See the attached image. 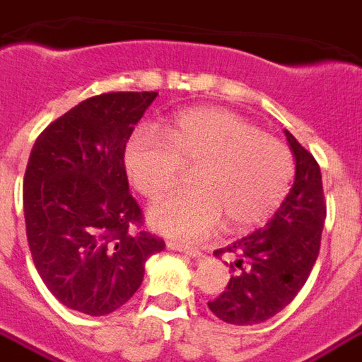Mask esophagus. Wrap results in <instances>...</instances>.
<instances>
[{
  "label": "esophagus",
  "instance_id": "esophagus-1",
  "mask_svg": "<svg viewBox=\"0 0 362 362\" xmlns=\"http://www.w3.org/2000/svg\"><path fill=\"white\" fill-rule=\"evenodd\" d=\"M167 247H169V250H176V252H184V255L192 256V258H201V256H203V252H201L199 248L193 247V245H186V243L169 241V243H167Z\"/></svg>",
  "mask_w": 362,
  "mask_h": 362
}]
</instances>
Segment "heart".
<instances>
[{
  "mask_svg": "<svg viewBox=\"0 0 362 362\" xmlns=\"http://www.w3.org/2000/svg\"><path fill=\"white\" fill-rule=\"evenodd\" d=\"M165 139L140 131L125 150L127 175L150 201L173 192L184 169L197 170V192L150 211V226L163 235L201 239L220 228L224 214L233 228H250L285 199L294 175L291 150L239 115L216 107L189 110L167 127Z\"/></svg>",
  "mask_w": 362,
  "mask_h": 362,
  "instance_id": "obj_1",
  "label": "heart"
}]
</instances>
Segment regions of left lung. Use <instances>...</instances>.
<instances>
[{
    "label": "left lung",
    "instance_id": "left-lung-1",
    "mask_svg": "<svg viewBox=\"0 0 362 362\" xmlns=\"http://www.w3.org/2000/svg\"><path fill=\"white\" fill-rule=\"evenodd\" d=\"M296 175L291 192L267 226L241 237L216 255L237 256V272L209 310L230 325H258L294 300L310 277L321 248L327 216L319 163L285 131Z\"/></svg>",
    "mask_w": 362,
    "mask_h": 362
}]
</instances>
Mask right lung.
I'll return each instance as SVG.
<instances>
[{
	"mask_svg": "<svg viewBox=\"0 0 362 362\" xmlns=\"http://www.w3.org/2000/svg\"><path fill=\"white\" fill-rule=\"evenodd\" d=\"M157 93L79 102L35 140L24 175L30 252L60 303L87 315L119 310L165 243L142 228L129 193L125 148Z\"/></svg>",
	"mask_w": 362,
	"mask_h": 362,
	"instance_id": "right-lung-1",
	"label": "right lung"
}]
</instances>
